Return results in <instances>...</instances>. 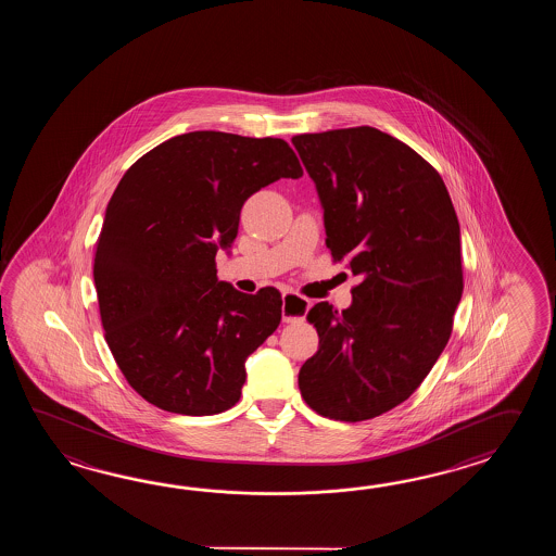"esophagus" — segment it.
Masks as SVG:
<instances>
[{"label":"esophagus","mask_w":556,"mask_h":556,"mask_svg":"<svg viewBox=\"0 0 556 556\" xmlns=\"http://www.w3.org/2000/svg\"><path fill=\"white\" fill-rule=\"evenodd\" d=\"M312 302L294 294V292H283L282 294V319L283 321H298L306 318L307 309Z\"/></svg>","instance_id":"34e87169"}]
</instances>
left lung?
I'll return each instance as SVG.
<instances>
[{
	"instance_id": "obj_1",
	"label": "left lung",
	"mask_w": 556,
	"mask_h": 556,
	"mask_svg": "<svg viewBox=\"0 0 556 556\" xmlns=\"http://www.w3.org/2000/svg\"><path fill=\"white\" fill-rule=\"evenodd\" d=\"M316 182L333 262L359 278L354 302L307 312L319 348L300 369L304 402L364 421L405 402L450 342L463 294L462 230L438 170L374 127L292 137Z\"/></svg>"
}]
</instances>
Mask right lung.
Returning a JSON list of instances; mask_svg holds the SVG:
<instances>
[{"mask_svg": "<svg viewBox=\"0 0 556 556\" xmlns=\"http://www.w3.org/2000/svg\"><path fill=\"white\" fill-rule=\"evenodd\" d=\"M304 175L282 139L194 130L142 154L106 204L93 278L109 350L142 400L214 415L240 400L244 362L282 319L268 286L242 294L216 278L242 204Z\"/></svg>", "mask_w": 556, "mask_h": 556, "instance_id": "1", "label": "right lung"}]
</instances>
